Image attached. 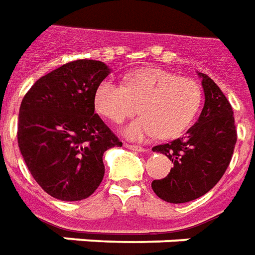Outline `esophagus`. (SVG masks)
Here are the masks:
<instances>
[{"label":"esophagus","instance_id":"34e87169","mask_svg":"<svg viewBox=\"0 0 255 255\" xmlns=\"http://www.w3.org/2000/svg\"><path fill=\"white\" fill-rule=\"evenodd\" d=\"M124 147H127L128 150H132V151H139V152H144L146 148H143L140 146H136V144H128V143H124Z\"/></svg>","mask_w":255,"mask_h":255}]
</instances>
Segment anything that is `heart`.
Instances as JSON below:
<instances>
[{"mask_svg":"<svg viewBox=\"0 0 255 255\" xmlns=\"http://www.w3.org/2000/svg\"><path fill=\"white\" fill-rule=\"evenodd\" d=\"M203 100L200 85L167 70L144 67L126 75L124 84L105 80L94 94L100 115L120 124L139 111L143 113L123 129L132 140L180 136L190 127Z\"/></svg>","mask_w":255,"mask_h":255,"instance_id":"1","label":"heart"}]
</instances>
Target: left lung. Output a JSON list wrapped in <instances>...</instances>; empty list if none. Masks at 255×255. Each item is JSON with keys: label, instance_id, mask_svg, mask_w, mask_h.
<instances>
[{"label": "left lung", "instance_id": "obj_1", "mask_svg": "<svg viewBox=\"0 0 255 255\" xmlns=\"http://www.w3.org/2000/svg\"><path fill=\"white\" fill-rule=\"evenodd\" d=\"M199 75L205 94L199 120L182 137L152 147L174 166L167 177L152 181L151 188L173 204L199 199L212 189L227 170L237 143L231 104L208 75Z\"/></svg>", "mask_w": 255, "mask_h": 255}]
</instances>
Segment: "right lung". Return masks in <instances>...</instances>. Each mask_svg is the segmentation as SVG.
Masks as SVG:
<instances>
[{"mask_svg":"<svg viewBox=\"0 0 255 255\" xmlns=\"http://www.w3.org/2000/svg\"><path fill=\"white\" fill-rule=\"evenodd\" d=\"M111 73L78 59L43 75L20 105L17 142L41 189L63 201L93 195L105 173L104 152L123 143L94 113V94Z\"/></svg>","mask_w":255,"mask_h":255,"instance_id":"right-lung-1","label":"right lung"}]
</instances>
